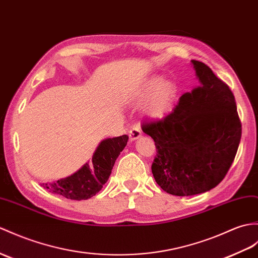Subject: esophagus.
<instances>
[{
  "label": "esophagus",
  "mask_w": 258,
  "mask_h": 258,
  "mask_svg": "<svg viewBox=\"0 0 258 258\" xmlns=\"http://www.w3.org/2000/svg\"><path fill=\"white\" fill-rule=\"evenodd\" d=\"M128 136H130V140L131 141H135L137 139H140V137L142 136V131L139 126H134L132 127L130 130V133H128Z\"/></svg>",
  "instance_id": "34e87169"
}]
</instances>
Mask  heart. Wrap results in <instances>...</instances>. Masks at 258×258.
<instances>
[{
  "mask_svg": "<svg viewBox=\"0 0 258 258\" xmlns=\"http://www.w3.org/2000/svg\"><path fill=\"white\" fill-rule=\"evenodd\" d=\"M146 101L144 111L149 117L160 118L166 116L172 110L178 98V88L175 82L164 81L161 78H153L143 86L140 98Z\"/></svg>",
  "mask_w": 258,
  "mask_h": 258,
  "instance_id": "obj_1",
  "label": "heart"
}]
</instances>
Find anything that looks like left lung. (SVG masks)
<instances>
[{
	"label": "left lung",
	"instance_id": "left-lung-1",
	"mask_svg": "<svg viewBox=\"0 0 258 258\" xmlns=\"http://www.w3.org/2000/svg\"><path fill=\"white\" fill-rule=\"evenodd\" d=\"M199 86L183 93L175 110L143 122L155 142V180L173 196L206 192L223 180L235 158L242 124L231 89L206 63L191 60Z\"/></svg>",
	"mask_w": 258,
	"mask_h": 258
}]
</instances>
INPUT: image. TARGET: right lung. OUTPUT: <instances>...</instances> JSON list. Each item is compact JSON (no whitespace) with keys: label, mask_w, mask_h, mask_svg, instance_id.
I'll list each match as a JSON object with an SVG mask.
<instances>
[{"label":"right lung","mask_w":258,"mask_h":258,"mask_svg":"<svg viewBox=\"0 0 258 258\" xmlns=\"http://www.w3.org/2000/svg\"><path fill=\"white\" fill-rule=\"evenodd\" d=\"M127 140V135H122L101 142L93 154L91 164H86L73 176L53 183H46L44 187L51 194L71 200H87L95 196L109 179L115 160L126 146Z\"/></svg>","instance_id":"obj_1"}]
</instances>
